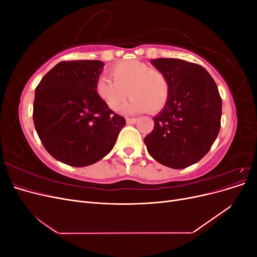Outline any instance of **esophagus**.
<instances>
[{
    "mask_svg": "<svg viewBox=\"0 0 257 257\" xmlns=\"http://www.w3.org/2000/svg\"><path fill=\"white\" fill-rule=\"evenodd\" d=\"M137 122V119H132V118H126V123L127 124H135Z\"/></svg>",
    "mask_w": 257,
    "mask_h": 257,
    "instance_id": "obj_1",
    "label": "esophagus"
}]
</instances>
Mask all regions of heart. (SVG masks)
<instances>
[{
    "instance_id": "heart-1",
    "label": "heart",
    "mask_w": 257,
    "mask_h": 257,
    "mask_svg": "<svg viewBox=\"0 0 257 257\" xmlns=\"http://www.w3.org/2000/svg\"><path fill=\"white\" fill-rule=\"evenodd\" d=\"M109 77H99L95 84L98 97L112 111L124 106L125 113L137 114L146 111L158 112L168 102L170 83L168 77L158 68H150L144 62L123 60L109 68Z\"/></svg>"
}]
</instances>
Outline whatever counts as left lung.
I'll list each match as a JSON object with an SVG mask.
<instances>
[{
  "instance_id": "obj_1",
  "label": "left lung",
  "mask_w": 257,
  "mask_h": 257,
  "mask_svg": "<svg viewBox=\"0 0 257 257\" xmlns=\"http://www.w3.org/2000/svg\"><path fill=\"white\" fill-rule=\"evenodd\" d=\"M151 64L170 83L166 106L153 118L154 128L144 142L162 165L182 169L209 152L221 127L222 98L213 78L195 63L160 58Z\"/></svg>"
}]
</instances>
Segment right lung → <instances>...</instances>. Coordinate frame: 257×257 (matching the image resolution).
I'll list each match as a JSON object with an SVG mask.
<instances>
[{
    "label": "right lung",
    "instance_id": "1",
    "mask_svg": "<svg viewBox=\"0 0 257 257\" xmlns=\"http://www.w3.org/2000/svg\"><path fill=\"white\" fill-rule=\"evenodd\" d=\"M104 63L97 60L60 62L35 89L33 120L45 149L69 166L102 160L115 144L125 119L97 95Z\"/></svg>",
    "mask_w": 257,
    "mask_h": 257
}]
</instances>
